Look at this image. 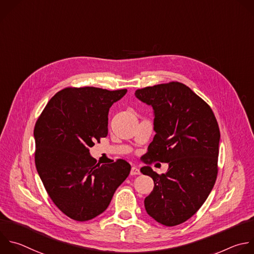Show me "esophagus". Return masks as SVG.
Masks as SVG:
<instances>
[{"instance_id":"esophagus-1","label":"esophagus","mask_w":254,"mask_h":254,"mask_svg":"<svg viewBox=\"0 0 254 254\" xmlns=\"http://www.w3.org/2000/svg\"><path fill=\"white\" fill-rule=\"evenodd\" d=\"M140 174V172H139V170L137 167H135V166H132L131 167V170H130V176H138Z\"/></svg>"}]
</instances>
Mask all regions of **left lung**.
I'll return each instance as SVG.
<instances>
[{
    "label": "left lung",
    "mask_w": 254,
    "mask_h": 254,
    "mask_svg": "<svg viewBox=\"0 0 254 254\" xmlns=\"http://www.w3.org/2000/svg\"><path fill=\"white\" fill-rule=\"evenodd\" d=\"M135 97L152 107L155 135L142 160L168 163L165 174L149 166L140 172L154 183L144 199L148 215L165 226L190 218L209 195L218 173L220 132L211 108L179 81L135 91Z\"/></svg>",
    "instance_id": "left-lung-1"
}]
</instances>
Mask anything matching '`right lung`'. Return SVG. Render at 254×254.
Instances as JSON below:
<instances>
[{
  "label": "right lung",
  "mask_w": 254,
  "mask_h": 254,
  "mask_svg": "<svg viewBox=\"0 0 254 254\" xmlns=\"http://www.w3.org/2000/svg\"><path fill=\"white\" fill-rule=\"evenodd\" d=\"M126 94L127 89L65 88L49 101L36 123L38 174L56 206L73 220L103 213L129 175L131 166L125 159L101 165L89 149L108 135L110 108Z\"/></svg>",
  "instance_id": "right-lung-1"
}]
</instances>
